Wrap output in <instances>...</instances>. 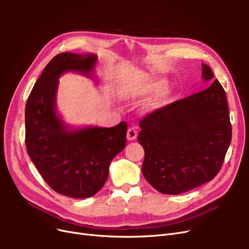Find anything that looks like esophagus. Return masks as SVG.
I'll return each instance as SVG.
<instances>
[{
	"instance_id": "34e87169",
	"label": "esophagus",
	"mask_w": 249,
	"mask_h": 249,
	"mask_svg": "<svg viewBox=\"0 0 249 249\" xmlns=\"http://www.w3.org/2000/svg\"><path fill=\"white\" fill-rule=\"evenodd\" d=\"M137 138V132L136 130L134 129V127H130L129 130H127V133H126V139L129 141H133Z\"/></svg>"
}]
</instances>
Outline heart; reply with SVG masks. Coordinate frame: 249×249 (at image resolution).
I'll list each match as a JSON object with an SVG mask.
<instances>
[{
    "mask_svg": "<svg viewBox=\"0 0 249 249\" xmlns=\"http://www.w3.org/2000/svg\"><path fill=\"white\" fill-rule=\"evenodd\" d=\"M164 85V80L145 74V76L137 77L124 85L123 89V95L126 100L136 101L157 92L158 90L163 88ZM170 94L171 92L169 90H162L143 107V111L146 113H152L162 109L168 104Z\"/></svg>",
    "mask_w": 249,
    "mask_h": 249,
    "instance_id": "obj_1",
    "label": "heart"
}]
</instances>
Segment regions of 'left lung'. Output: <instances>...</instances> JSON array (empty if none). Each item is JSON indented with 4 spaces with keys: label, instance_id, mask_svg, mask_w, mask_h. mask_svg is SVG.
Returning <instances> with one entry per match:
<instances>
[{
    "label": "left lung",
    "instance_id": "left-lung-1",
    "mask_svg": "<svg viewBox=\"0 0 249 249\" xmlns=\"http://www.w3.org/2000/svg\"><path fill=\"white\" fill-rule=\"evenodd\" d=\"M208 88L142 119L138 142L144 148L142 173L156 190L178 195L212 180L231 140L227 94L210 66Z\"/></svg>",
    "mask_w": 249,
    "mask_h": 249
}]
</instances>
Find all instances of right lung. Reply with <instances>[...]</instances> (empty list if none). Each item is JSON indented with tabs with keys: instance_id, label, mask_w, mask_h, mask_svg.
<instances>
[{
	"instance_id": "add662e5",
	"label": "right lung",
	"mask_w": 249,
	"mask_h": 249,
	"mask_svg": "<svg viewBox=\"0 0 249 249\" xmlns=\"http://www.w3.org/2000/svg\"><path fill=\"white\" fill-rule=\"evenodd\" d=\"M95 54L61 53L53 58L30 93L25 112L28 155L53 190L72 198L91 197L106 183L109 166L125 146L124 122L113 127L67 124L57 111L59 79L66 72L94 76Z\"/></svg>"
}]
</instances>
